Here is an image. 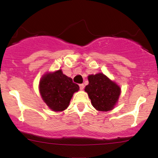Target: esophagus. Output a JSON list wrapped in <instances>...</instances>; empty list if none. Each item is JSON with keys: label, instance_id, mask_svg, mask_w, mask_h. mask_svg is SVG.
<instances>
[{"label": "esophagus", "instance_id": "1", "mask_svg": "<svg viewBox=\"0 0 158 158\" xmlns=\"http://www.w3.org/2000/svg\"><path fill=\"white\" fill-rule=\"evenodd\" d=\"M84 88H85V85H84V84H80V85H79V89L82 90L84 89Z\"/></svg>", "mask_w": 158, "mask_h": 158}]
</instances>
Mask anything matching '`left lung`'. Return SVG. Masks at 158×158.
<instances>
[{
    "instance_id": "obj_1",
    "label": "left lung",
    "mask_w": 158,
    "mask_h": 158,
    "mask_svg": "<svg viewBox=\"0 0 158 158\" xmlns=\"http://www.w3.org/2000/svg\"><path fill=\"white\" fill-rule=\"evenodd\" d=\"M89 85L85 87L92 105L100 111L112 110L118 100L121 89L103 73L88 77Z\"/></svg>"
}]
</instances>
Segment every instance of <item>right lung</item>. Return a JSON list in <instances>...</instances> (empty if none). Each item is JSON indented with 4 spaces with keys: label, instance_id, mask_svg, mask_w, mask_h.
I'll return each mask as SVG.
<instances>
[{
    "label": "right lung",
    "instance_id": "1",
    "mask_svg": "<svg viewBox=\"0 0 158 158\" xmlns=\"http://www.w3.org/2000/svg\"><path fill=\"white\" fill-rule=\"evenodd\" d=\"M79 89V85L64 75L61 70L45 74L40 81L42 98L54 111H62L68 108L73 93Z\"/></svg>",
    "mask_w": 158,
    "mask_h": 158
}]
</instances>
